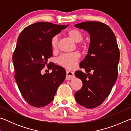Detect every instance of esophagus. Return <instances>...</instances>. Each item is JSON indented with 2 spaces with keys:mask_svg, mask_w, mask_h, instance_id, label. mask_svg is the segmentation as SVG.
<instances>
[{
  "mask_svg": "<svg viewBox=\"0 0 131 131\" xmlns=\"http://www.w3.org/2000/svg\"><path fill=\"white\" fill-rule=\"evenodd\" d=\"M75 77L74 73L72 72H70V71H66V80H72L74 79Z\"/></svg>",
  "mask_w": 131,
  "mask_h": 131,
  "instance_id": "obj_1",
  "label": "esophagus"
}]
</instances>
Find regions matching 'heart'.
Segmentation results:
<instances>
[{
	"label": "heart",
	"mask_w": 131,
	"mask_h": 131,
	"mask_svg": "<svg viewBox=\"0 0 131 131\" xmlns=\"http://www.w3.org/2000/svg\"><path fill=\"white\" fill-rule=\"evenodd\" d=\"M68 35L73 40L79 43L83 39V35L78 29L73 28L68 32ZM59 43V36L58 35L54 36L51 41V46L52 49L55 51L57 50ZM80 55L78 53H71V54H62L57 58V63L63 67L68 69H73L76 68L77 62L79 60Z\"/></svg>",
	"instance_id": "obj_1"
}]
</instances>
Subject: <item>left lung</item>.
Here are the masks:
<instances>
[{
    "label": "left lung",
    "instance_id": "obj_1",
    "mask_svg": "<svg viewBox=\"0 0 131 131\" xmlns=\"http://www.w3.org/2000/svg\"><path fill=\"white\" fill-rule=\"evenodd\" d=\"M74 26L87 31L90 36L88 54L80 63L86 73L75 72L83 82V87L74 96L80 105L92 108L103 102L116 83L119 51L113 32L105 24L86 21Z\"/></svg>",
    "mask_w": 131,
    "mask_h": 131
}]
</instances>
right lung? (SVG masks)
I'll return each mask as SVG.
<instances>
[{
	"mask_svg": "<svg viewBox=\"0 0 131 131\" xmlns=\"http://www.w3.org/2000/svg\"><path fill=\"white\" fill-rule=\"evenodd\" d=\"M68 26L39 22L28 26L19 35L13 55L14 78L24 99L34 107L51 102L65 79L64 68L54 64L48 67L52 69L50 73L42 74L41 71L52 55V38Z\"/></svg>",
	"mask_w": 131,
	"mask_h": 131,
	"instance_id": "right-lung-1",
	"label": "right lung"
}]
</instances>
